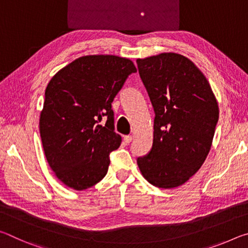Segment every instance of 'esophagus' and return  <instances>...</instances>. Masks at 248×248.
Returning a JSON list of instances; mask_svg holds the SVG:
<instances>
[{
	"label": "esophagus",
	"instance_id": "1",
	"mask_svg": "<svg viewBox=\"0 0 248 248\" xmlns=\"http://www.w3.org/2000/svg\"><path fill=\"white\" fill-rule=\"evenodd\" d=\"M124 140L125 143H130V142L132 141V136H124Z\"/></svg>",
	"mask_w": 248,
	"mask_h": 248
}]
</instances>
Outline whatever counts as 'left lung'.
Listing matches in <instances>:
<instances>
[{"mask_svg":"<svg viewBox=\"0 0 248 248\" xmlns=\"http://www.w3.org/2000/svg\"><path fill=\"white\" fill-rule=\"evenodd\" d=\"M154 108L153 145L138 158L143 177L157 188L182 186L202 166L219 120V105L203 73L175 52L138 59Z\"/></svg>","mask_w":248,"mask_h":248,"instance_id":"8db88e82","label":"left lung"}]
</instances>
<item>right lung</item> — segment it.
I'll list each match as a JSON object with an SVG mask.
<instances>
[{
    "label": "right lung",
    "mask_w": 248,
    "mask_h": 248,
    "mask_svg": "<svg viewBox=\"0 0 248 248\" xmlns=\"http://www.w3.org/2000/svg\"><path fill=\"white\" fill-rule=\"evenodd\" d=\"M133 62L112 54L78 58L53 75L45 92L39 131L46 158L62 184L85 190L107 173L109 153L121 136L114 131L111 103ZM107 117L105 126L98 125Z\"/></svg>",
    "instance_id": "obj_1"
}]
</instances>
